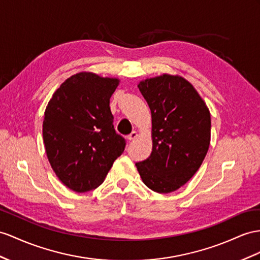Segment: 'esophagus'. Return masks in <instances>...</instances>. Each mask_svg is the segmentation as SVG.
Wrapping results in <instances>:
<instances>
[{
    "mask_svg": "<svg viewBox=\"0 0 260 260\" xmlns=\"http://www.w3.org/2000/svg\"><path fill=\"white\" fill-rule=\"evenodd\" d=\"M137 136H138V133L136 131H133L131 134L127 136V138L129 139V141H134L135 138H137Z\"/></svg>",
    "mask_w": 260,
    "mask_h": 260,
    "instance_id": "obj_1",
    "label": "esophagus"
}]
</instances>
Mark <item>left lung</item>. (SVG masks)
I'll return each instance as SVG.
<instances>
[{
  "label": "left lung",
  "mask_w": 260,
  "mask_h": 260,
  "mask_svg": "<svg viewBox=\"0 0 260 260\" xmlns=\"http://www.w3.org/2000/svg\"><path fill=\"white\" fill-rule=\"evenodd\" d=\"M138 89L151 111L152 150L136 167L143 182L158 193L187 183L202 165L211 141V115L189 81L162 75L146 79Z\"/></svg>",
  "instance_id": "obj_1"
}]
</instances>
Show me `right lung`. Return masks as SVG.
Here are the masks:
<instances>
[{
    "label": "right lung",
    "mask_w": 260,
    "mask_h": 260,
    "mask_svg": "<svg viewBox=\"0 0 260 260\" xmlns=\"http://www.w3.org/2000/svg\"><path fill=\"white\" fill-rule=\"evenodd\" d=\"M119 83L92 72H79L59 86L43 123L46 154L52 170L76 192L98 188L125 148L115 132L110 99Z\"/></svg>",
    "instance_id": "obj_1"
}]
</instances>
